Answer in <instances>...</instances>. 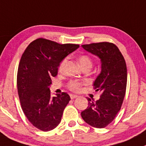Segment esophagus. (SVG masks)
<instances>
[{
  "mask_svg": "<svg viewBox=\"0 0 146 146\" xmlns=\"http://www.w3.org/2000/svg\"><path fill=\"white\" fill-rule=\"evenodd\" d=\"M70 98L71 99H74V98H76L78 97V96H77V95H75V94H70Z\"/></svg>",
  "mask_w": 146,
  "mask_h": 146,
  "instance_id": "esophagus-1",
  "label": "esophagus"
}]
</instances>
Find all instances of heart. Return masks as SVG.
Instances as JSON below:
<instances>
[{"label":"heart","mask_w":146,"mask_h":146,"mask_svg":"<svg viewBox=\"0 0 146 146\" xmlns=\"http://www.w3.org/2000/svg\"><path fill=\"white\" fill-rule=\"evenodd\" d=\"M66 58H63L61 61L60 62L58 65V70L60 71L63 70L64 68L65 64L66 63ZM78 63L81 67H83L87 65H90L92 66V60L90 58L86 55H82V56H79L78 58ZM83 82H80L78 80H70L68 83V88L73 91H78L80 89V86H81Z\"/></svg>","instance_id":"1"}]
</instances>
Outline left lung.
Wrapping results in <instances>:
<instances>
[{
    "label": "left lung",
    "mask_w": 146,
    "mask_h": 146,
    "mask_svg": "<svg viewBox=\"0 0 146 146\" xmlns=\"http://www.w3.org/2000/svg\"><path fill=\"white\" fill-rule=\"evenodd\" d=\"M82 47L100 58L101 70L93 86L101 95L96 101L88 98V106L82 111L81 116L91 126L104 128L113 121L122 106L126 90V63L113 43L102 42Z\"/></svg>",
    "instance_id": "1"
}]
</instances>
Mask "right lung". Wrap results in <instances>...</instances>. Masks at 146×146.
I'll return each mask as SVG.
<instances>
[{"label":"right lung","instance_id":"obj_1","mask_svg":"<svg viewBox=\"0 0 146 146\" xmlns=\"http://www.w3.org/2000/svg\"><path fill=\"white\" fill-rule=\"evenodd\" d=\"M78 48L79 45L38 38L21 56L17 75L18 96L24 114L39 130L51 131L61 121L70 98L66 93L52 98L49 86L51 78L57 76L60 62Z\"/></svg>","mask_w":146,"mask_h":146}]
</instances>
